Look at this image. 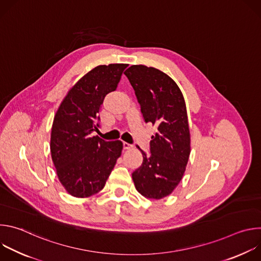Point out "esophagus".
<instances>
[{
    "mask_svg": "<svg viewBox=\"0 0 261 261\" xmlns=\"http://www.w3.org/2000/svg\"><path fill=\"white\" fill-rule=\"evenodd\" d=\"M123 146H124V150H130L131 147H133V145L128 142H123Z\"/></svg>",
    "mask_w": 261,
    "mask_h": 261,
    "instance_id": "esophagus-1",
    "label": "esophagus"
}]
</instances>
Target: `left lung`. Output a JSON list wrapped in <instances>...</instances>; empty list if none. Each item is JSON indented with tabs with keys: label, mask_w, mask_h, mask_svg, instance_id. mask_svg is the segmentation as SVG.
Instances as JSON below:
<instances>
[{
	"label": "left lung",
	"mask_w": 261,
	"mask_h": 261,
	"mask_svg": "<svg viewBox=\"0 0 261 261\" xmlns=\"http://www.w3.org/2000/svg\"><path fill=\"white\" fill-rule=\"evenodd\" d=\"M145 123L156 125L151 154L141 151L143 161L132 173L136 190L144 197L161 199L179 184L190 156V131L184 96L164 72L133 65L125 72Z\"/></svg>",
	"instance_id": "1"
}]
</instances>
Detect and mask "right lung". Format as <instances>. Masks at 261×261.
Returning a JSON list of instances; mask_svg holds the SVG:
<instances>
[{"label": "right lung", "instance_id": "right-lung-1", "mask_svg": "<svg viewBox=\"0 0 261 261\" xmlns=\"http://www.w3.org/2000/svg\"><path fill=\"white\" fill-rule=\"evenodd\" d=\"M128 64L100 65L74 85L54 119L50 152L58 177L74 197H90L103 189L122 154L121 140L93 136L105 96L116 91Z\"/></svg>", "mask_w": 261, "mask_h": 261}]
</instances>
